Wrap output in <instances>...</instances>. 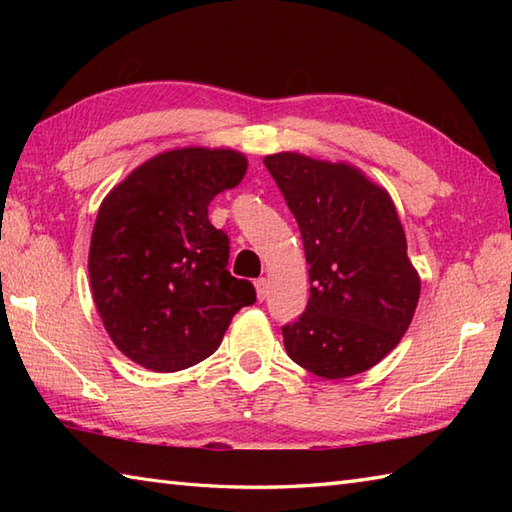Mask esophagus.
I'll list each match as a JSON object with an SVG mask.
<instances>
[{"instance_id":"esophagus-1","label":"esophagus","mask_w":512,"mask_h":512,"mask_svg":"<svg viewBox=\"0 0 512 512\" xmlns=\"http://www.w3.org/2000/svg\"><path fill=\"white\" fill-rule=\"evenodd\" d=\"M255 290H257V299L264 301V299L268 297V281H266L264 277L257 279V281H255Z\"/></svg>"}]
</instances>
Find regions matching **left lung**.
<instances>
[{"label":"left lung","mask_w":512,"mask_h":512,"mask_svg":"<svg viewBox=\"0 0 512 512\" xmlns=\"http://www.w3.org/2000/svg\"><path fill=\"white\" fill-rule=\"evenodd\" d=\"M264 165L295 215L310 266L306 312L281 328L286 352L321 378L361 374L400 343L420 299L394 200L347 162L281 151Z\"/></svg>","instance_id":"1"}]
</instances>
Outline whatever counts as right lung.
<instances>
[{
  "instance_id": "right-lung-1",
  "label": "right lung",
  "mask_w": 512,
  "mask_h": 512,
  "mask_svg": "<svg viewBox=\"0 0 512 512\" xmlns=\"http://www.w3.org/2000/svg\"><path fill=\"white\" fill-rule=\"evenodd\" d=\"M235 149L178 147L105 195L90 242V286L114 345L151 372L211 356L255 288L226 270L228 237L209 222L217 193L242 182Z\"/></svg>"
}]
</instances>
